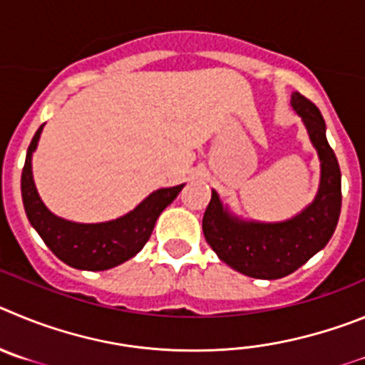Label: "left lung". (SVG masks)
<instances>
[{
    "label": "left lung",
    "mask_w": 365,
    "mask_h": 365,
    "mask_svg": "<svg viewBox=\"0 0 365 365\" xmlns=\"http://www.w3.org/2000/svg\"><path fill=\"white\" fill-rule=\"evenodd\" d=\"M291 107L304 121L320 160V185L309 205L284 222H256L236 216L212 189L203 215V236L222 262L245 277L284 278L326 247L336 229L342 207V176L327 143L326 121L314 103L300 93Z\"/></svg>",
    "instance_id": "8db88e82"
}]
</instances>
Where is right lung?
Wrapping results in <instances>:
<instances>
[{
    "instance_id": "add662e5",
    "label": "right lung",
    "mask_w": 365,
    "mask_h": 365,
    "mask_svg": "<svg viewBox=\"0 0 365 365\" xmlns=\"http://www.w3.org/2000/svg\"><path fill=\"white\" fill-rule=\"evenodd\" d=\"M45 123L36 130L21 173V196L32 227L61 262L81 271L113 269L142 251L154 223L163 209L173 203L185 183L150 192L133 211L116 220L100 223H80L60 218L47 209L36 189L32 176V154L38 147Z\"/></svg>"
}]
</instances>
